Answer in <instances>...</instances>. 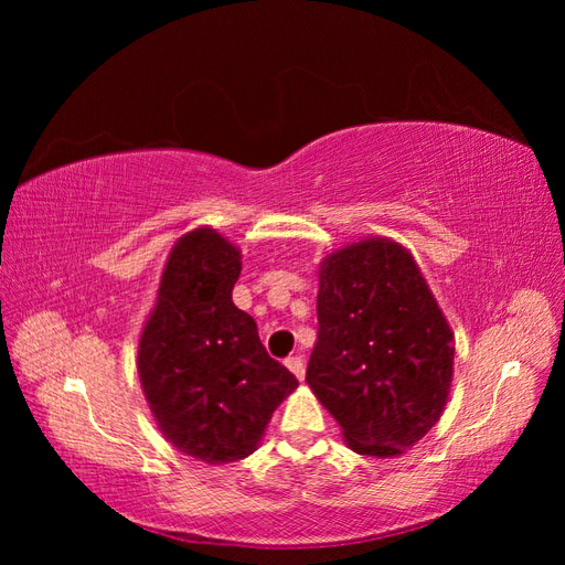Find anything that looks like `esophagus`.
Masks as SVG:
<instances>
[{
    "mask_svg": "<svg viewBox=\"0 0 565 565\" xmlns=\"http://www.w3.org/2000/svg\"><path fill=\"white\" fill-rule=\"evenodd\" d=\"M285 365H287V370H289V372L295 374V377H297L299 382H303L306 365H303V358H301V355H292V358H287Z\"/></svg>",
    "mask_w": 565,
    "mask_h": 565,
    "instance_id": "esophagus-1",
    "label": "esophagus"
}]
</instances>
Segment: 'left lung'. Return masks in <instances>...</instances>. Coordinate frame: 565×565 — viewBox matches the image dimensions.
<instances>
[{"mask_svg": "<svg viewBox=\"0 0 565 565\" xmlns=\"http://www.w3.org/2000/svg\"><path fill=\"white\" fill-rule=\"evenodd\" d=\"M318 282V339L306 382L353 452L396 457L446 409L450 324L415 256L388 237L328 254Z\"/></svg>", "mask_w": 565, "mask_h": 565, "instance_id": "left-lung-1", "label": "left lung"}]
</instances>
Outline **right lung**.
Returning <instances> with one entry per match:
<instances>
[{"mask_svg": "<svg viewBox=\"0 0 565 565\" xmlns=\"http://www.w3.org/2000/svg\"><path fill=\"white\" fill-rule=\"evenodd\" d=\"M243 254L214 228L179 237L139 339V380L162 436L204 465L259 446L299 382L266 353L256 322L233 303Z\"/></svg>", "mask_w": 565, "mask_h": 565, "instance_id": "1", "label": "right lung"}]
</instances>
